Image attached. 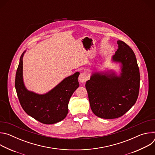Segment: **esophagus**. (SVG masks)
I'll return each instance as SVG.
<instances>
[{
    "label": "esophagus",
    "instance_id": "1",
    "mask_svg": "<svg viewBox=\"0 0 155 155\" xmlns=\"http://www.w3.org/2000/svg\"><path fill=\"white\" fill-rule=\"evenodd\" d=\"M88 79V76L86 72H82L80 74L79 77H78V80L81 83H85Z\"/></svg>",
    "mask_w": 155,
    "mask_h": 155
}]
</instances>
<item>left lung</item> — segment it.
Masks as SVG:
<instances>
[{
	"label": "left lung",
	"instance_id": "1",
	"mask_svg": "<svg viewBox=\"0 0 155 155\" xmlns=\"http://www.w3.org/2000/svg\"><path fill=\"white\" fill-rule=\"evenodd\" d=\"M112 61L121 64V72H92L85 84L90 107L95 115L104 119L119 118L133 106L139 96L140 72L136 55L121 40Z\"/></svg>",
	"mask_w": 155,
	"mask_h": 155
}]
</instances>
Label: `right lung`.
Wrapping results in <instances>:
<instances>
[{
	"label": "right lung",
	"mask_w": 155,
	"mask_h": 155,
	"mask_svg": "<svg viewBox=\"0 0 155 155\" xmlns=\"http://www.w3.org/2000/svg\"><path fill=\"white\" fill-rule=\"evenodd\" d=\"M22 53L15 77V88L20 104L25 112L45 124H54L64 120L68 114V104L72 94L79 86L78 72L65 78L52 90L40 94L29 91L23 81Z\"/></svg>",
	"instance_id": "obj_1"
}]
</instances>
